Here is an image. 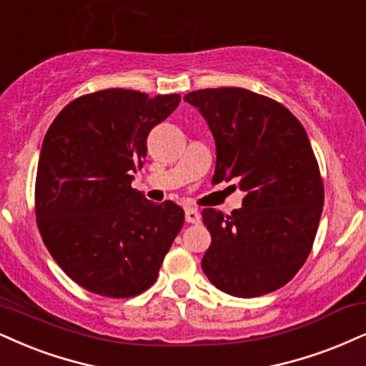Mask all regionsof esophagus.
<instances>
[{"label": "esophagus", "mask_w": 366, "mask_h": 366, "mask_svg": "<svg viewBox=\"0 0 366 366\" xmlns=\"http://www.w3.org/2000/svg\"><path fill=\"white\" fill-rule=\"evenodd\" d=\"M184 219H187L188 224H198V222H200L202 215L197 209H193V207H188V209L184 210Z\"/></svg>", "instance_id": "1"}]
</instances>
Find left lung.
Listing matches in <instances>:
<instances>
[{"label":"left lung","instance_id":"1","mask_svg":"<svg viewBox=\"0 0 366 366\" xmlns=\"http://www.w3.org/2000/svg\"><path fill=\"white\" fill-rule=\"evenodd\" d=\"M183 100L200 110L214 135L212 182H236L244 192L242 207L227 217L202 212L212 236L204 273L242 299L278 290L307 259L322 214L324 187L307 132L282 103L244 88L198 89Z\"/></svg>","mask_w":366,"mask_h":366}]
</instances>
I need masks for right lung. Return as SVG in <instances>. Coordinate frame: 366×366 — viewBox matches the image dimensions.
Masks as SVG:
<instances>
[{"mask_svg":"<svg viewBox=\"0 0 366 366\" xmlns=\"http://www.w3.org/2000/svg\"><path fill=\"white\" fill-rule=\"evenodd\" d=\"M179 94L103 89L61 110L40 149L35 214L44 244L78 285L124 299L147 290L184 212L134 190L147 135L179 105Z\"/></svg>","mask_w":366,"mask_h":366,"instance_id":"1","label":"right lung"}]
</instances>
